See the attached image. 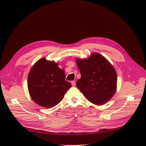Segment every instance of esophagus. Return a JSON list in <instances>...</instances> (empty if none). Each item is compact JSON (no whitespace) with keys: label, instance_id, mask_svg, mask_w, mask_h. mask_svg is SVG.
I'll return each instance as SVG.
<instances>
[{"label":"esophagus","instance_id":"1","mask_svg":"<svg viewBox=\"0 0 146 146\" xmlns=\"http://www.w3.org/2000/svg\"><path fill=\"white\" fill-rule=\"evenodd\" d=\"M76 81L74 80V81H72V82H71V84H72V86H75V85H76Z\"/></svg>","mask_w":146,"mask_h":146}]
</instances>
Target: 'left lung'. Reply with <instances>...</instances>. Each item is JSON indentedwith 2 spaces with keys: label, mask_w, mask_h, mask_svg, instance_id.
I'll list each match as a JSON object with an SVG mask.
<instances>
[{
  "label": "left lung",
  "mask_w": 146,
  "mask_h": 146,
  "mask_svg": "<svg viewBox=\"0 0 146 146\" xmlns=\"http://www.w3.org/2000/svg\"><path fill=\"white\" fill-rule=\"evenodd\" d=\"M81 78L76 86L85 98L96 105L108 102L116 90L117 75L105 57L94 53L88 59L76 60Z\"/></svg>",
  "instance_id": "1"
}]
</instances>
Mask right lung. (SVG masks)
Returning <instances> with one entry per match:
<instances>
[{
	"mask_svg": "<svg viewBox=\"0 0 146 146\" xmlns=\"http://www.w3.org/2000/svg\"><path fill=\"white\" fill-rule=\"evenodd\" d=\"M63 69L54 61L41 58L31 69L28 89L32 99L43 107L52 108L59 104L69 88Z\"/></svg>",
	"mask_w": 146,
	"mask_h": 146,
	"instance_id": "add662e5",
	"label": "right lung"
}]
</instances>
